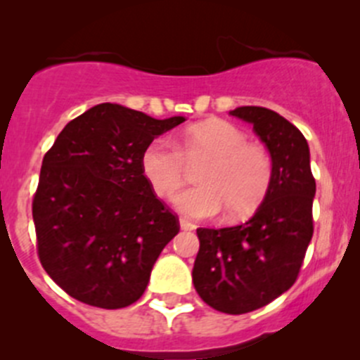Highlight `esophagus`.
<instances>
[{
  "label": "esophagus",
  "mask_w": 360,
  "mask_h": 360,
  "mask_svg": "<svg viewBox=\"0 0 360 360\" xmlns=\"http://www.w3.org/2000/svg\"><path fill=\"white\" fill-rule=\"evenodd\" d=\"M179 227L183 231H193L195 229V224H191V221L186 220V218H179Z\"/></svg>",
  "instance_id": "obj_1"
}]
</instances>
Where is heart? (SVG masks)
Segmentation results:
<instances>
[{
	"instance_id": "1",
	"label": "heart",
	"mask_w": 360,
	"mask_h": 360,
	"mask_svg": "<svg viewBox=\"0 0 360 360\" xmlns=\"http://www.w3.org/2000/svg\"><path fill=\"white\" fill-rule=\"evenodd\" d=\"M247 140L227 120H206L184 131L181 150L167 139L153 140L142 153V172L158 195L167 197L186 179V163L207 160L197 174L199 186L176 193L174 206L191 218L226 211L229 220H240L261 206L274 177L270 153Z\"/></svg>"
}]
</instances>
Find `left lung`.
I'll return each mask as SVG.
<instances>
[{
	"label": "left lung",
	"instance_id": "left-lung-1",
	"mask_svg": "<svg viewBox=\"0 0 360 360\" xmlns=\"http://www.w3.org/2000/svg\"><path fill=\"white\" fill-rule=\"evenodd\" d=\"M231 115L252 124L266 146L274 177L266 197L245 224L197 229L200 247L193 286L210 307L245 314L293 286L312 238L316 183L304 134L277 112L240 106Z\"/></svg>",
	"mask_w": 360,
	"mask_h": 360
}]
</instances>
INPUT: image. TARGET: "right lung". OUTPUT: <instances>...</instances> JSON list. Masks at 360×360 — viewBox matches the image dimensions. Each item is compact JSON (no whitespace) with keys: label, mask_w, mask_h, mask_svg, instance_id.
<instances>
[{"label":"right lung","mask_w":360,"mask_h":360,"mask_svg":"<svg viewBox=\"0 0 360 360\" xmlns=\"http://www.w3.org/2000/svg\"><path fill=\"white\" fill-rule=\"evenodd\" d=\"M184 120L97 104L70 120L44 156L33 199L37 248L44 270L72 298L120 309L143 295L179 224L156 199L140 160Z\"/></svg>","instance_id":"1"}]
</instances>
